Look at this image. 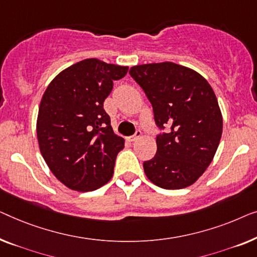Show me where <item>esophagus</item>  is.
<instances>
[{
    "mask_svg": "<svg viewBox=\"0 0 257 257\" xmlns=\"http://www.w3.org/2000/svg\"><path fill=\"white\" fill-rule=\"evenodd\" d=\"M141 136H142V133H141V130H136L135 135H133L132 137H130V141H132V142H134V141L139 140Z\"/></svg>",
    "mask_w": 257,
    "mask_h": 257,
    "instance_id": "1",
    "label": "esophagus"
}]
</instances>
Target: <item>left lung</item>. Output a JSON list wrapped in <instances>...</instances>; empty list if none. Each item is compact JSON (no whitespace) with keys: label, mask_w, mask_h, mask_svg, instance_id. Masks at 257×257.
I'll return each mask as SVG.
<instances>
[{"label":"left lung","mask_w":257,"mask_h":257,"mask_svg":"<svg viewBox=\"0 0 257 257\" xmlns=\"http://www.w3.org/2000/svg\"><path fill=\"white\" fill-rule=\"evenodd\" d=\"M129 73L165 130L157 153L143 163L150 182L166 190L192 185L211 164L222 135V115L211 85L198 72L164 61L136 65Z\"/></svg>","instance_id":"obj_1"}]
</instances>
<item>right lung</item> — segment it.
Wrapping results in <instances>:
<instances>
[{
  "label": "right lung",
  "mask_w": 257,
  "mask_h": 257,
  "mask_svg": "<svg viewBox=\"0 0 257 257\" xmlns=\"http://www.w3.org/2000/svg\"><path fill=\"white\" fill-rule=\"evenodd\" d=\"M128 66L95 58L61 71L43 94L37 117L39 150L56 178L68 189L87 192L113 177L124 140L113 132L103 101Z\"/></svg>",
  "instance_id": "right-lung-1"
}]
</instances>
